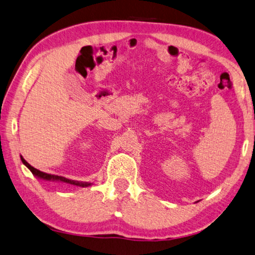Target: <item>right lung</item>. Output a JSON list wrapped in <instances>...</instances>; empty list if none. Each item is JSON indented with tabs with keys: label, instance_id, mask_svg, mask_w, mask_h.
<instances>
[{
	"label": "right lung",
	"instance_id": "1",
	"mask_svg": "<svg viewBox=\"0 0 255 255\" xmlns=\"http://www.w3.org/2000/svg\"><path fill=\"white\" fill-rule=\"evenodd\" d=\"M21 160L24 165H26L29 169L31 170L32 174H35L36 176H38L40 178H45V179H54V181H63L66 183H71V184H74V185H79V186H88L90 185L89 183H80V182H76V181H71V179L65 178L63 176H58V175H52V174H47V173H44L41 172V170L35 168V167H32L31 165H29L28 162L23 159L21 157Z\"/></svg>",
	"mask_w": 255,
	"mask_h": 255
}]
</instances>
